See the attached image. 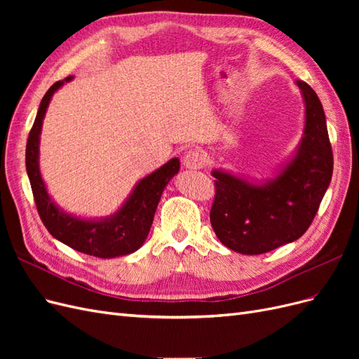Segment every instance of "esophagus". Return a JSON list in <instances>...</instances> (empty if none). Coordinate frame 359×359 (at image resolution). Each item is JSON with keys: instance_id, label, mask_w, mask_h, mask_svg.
<instances>
[{"instance_id": "esophagus-1", "label": "esophagus", "mask_w": 359, "mask_h": 359, "mask_svg": "<svg viewBox=\"0 0 359 359\" xmlns=\"http://www.w3.org/2000/svg\"><path fill=\"white\" fill-rule=\"evenodd\" d=\"M182 163L187 169H202L206 165V156L199 149H190L184 156Z\"/></svg>"}]
</instances>
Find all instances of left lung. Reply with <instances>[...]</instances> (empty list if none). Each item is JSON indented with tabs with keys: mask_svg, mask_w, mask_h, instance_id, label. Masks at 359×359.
I'll return each instance as SVG.
<instances>
[{
	"mask_svg": "<svg viewBox=\"0 0 359 359\" xmlns=\"http://www.w3.org/2000/svg\"><path fill=\"white\" fill-rule=\"evenodd\" d=\"M306 124L295 154L274 178L248 181L212 170L215 198L210 220L217 238L236 253L262 255L306 233L332 177V149L327 118L318 94L297 81Z\"/></svg>",
	"mask_w": 359,
	"mask_h": 359,
	"instance_id": "1",
	"label": "left lung"
}]
</instances>
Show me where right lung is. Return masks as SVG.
<instances>
[{"label": "right lung", "instance_id": "add662e5", "mask_svg": "<svg viewBox=\"0 0 359 359\" xmlns=\"http://www.w3.org/2000/svg\"><path fill=\"white\" fill-rule=\"evenodd\" d=\"M72 79L73 76H67L66 79L55 82L48 90L40 102L36 121L28 136L25 165L37 211L49 233L73 250L102 259L126 256L136 252L145 243L161 193L168 182L178 173L180 160L177 157L170 158L161 168L140 180L121 208L109 217L81 219L61 210L49 196L45 181L41 178L39 145L43 118L52 95Z\"/></svg>", "mask_w": 359, "mask_h": 359}]
</instances>
